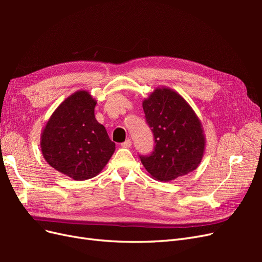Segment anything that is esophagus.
Masks as SVG:
<instances>
[{"mask_svg":"<svg viewBox=\"0 0 262 262\" xmlns=\"http://www.w3.org/2000/svg\"><path fill=\"white\" fill-rule=\"evenodd\" d=\"M131 145H132V142L130 139H128L125 142H123V143H121V146L124 148H129V147H131Z\"/></svg>","mask_w":262,"mask_h":262,"instance_id":"esophagus-1","label":"esophagus"}]
</instances>
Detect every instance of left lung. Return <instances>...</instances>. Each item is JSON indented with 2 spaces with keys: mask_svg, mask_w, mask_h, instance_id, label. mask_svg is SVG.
I'll list each match as a JSON object with an SVG mask.
<instances>
[{
  "mask_svg": "<svg viewBox=\"0 0 262 262\" xmlns=\"http://www.w3.org/2000/svg\"><path fill=\"white\" fill-rule=\"evenodd\" d=\"M155 146L140 156L146 171L158 181H170L196 169L205 148L202 123L185 98L169 87H157L142 102Z\"/></svg>",
  "mask_w": 262,
  "mask_h": 262,
  "instance_id": "obj_1",
  "label": "left lung"
}]
</instances>
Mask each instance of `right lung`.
<instances>
[{"instance_id": "1", "label": "right lung", "mask_w": 262, "mask_h": 262, "mask_svg": "<svg viewBox=\"0 0 262 262\" xmlns=\"http://www.w3.org/2000/svg\"><path fill=\"white\" fill-rule=\"evenodd\" d=\"M96 104L87 91L73 93L54 110L41 132L47 163L74 180L97 176L116 149L105 126L95 118Z\"/></svg>"}]
</instances>
